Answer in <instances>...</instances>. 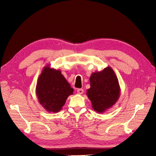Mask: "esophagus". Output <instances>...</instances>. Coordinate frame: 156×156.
<instances>
[{
	"label": "esophagus",
	"instance_id": "obj_1",
	"mask_svg": "<svg viewBox=\"0 0 156 156\" xmlns=\"http://www.w3.org/2000/svg\"><path fill=\"white\" fill-rule=\"evenodd\" d=\"M77 93H78L79 94H83V92H84V90L82 89V88H79V89H77Z\"/></svg>",
	"mask_w": 156,
	"mask_h": 156
}]
</instances>
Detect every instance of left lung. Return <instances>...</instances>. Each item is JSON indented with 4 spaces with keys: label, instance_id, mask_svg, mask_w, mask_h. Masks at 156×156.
Segmentation results:
<instances>
[{
    "label": "left lung",
    "instance_id": "left-lung-1",
    "mask_svg": "<svg viewBox=\"0 0 156 156\" xmlns=\"http://www.w3.org/2000/svg\"><path fill=\"white\" fill-rule=\"evenodd\" d=\"M90 88L87 95L92 103L93 109L103 113L119 100L120 87L113 69L108 66L100 72H95L90 77Z\"/></svg>",
    "mask_w": 156,
    "mask_h": 156
}]
</instances>
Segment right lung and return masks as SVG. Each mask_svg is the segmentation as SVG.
I'll list each match as a JSON object with an SVG mask.
<instances>
[{
	"instance_id": "right-lung-1",
	"label": "right lung",
	"mask_w": 156,
	"mask_h": 156,
	"mask_svg": "<svg viewBox=\"0 0 156 156\" xmlns=\"http://www.w3.org/2000/svg\"><path fill=\"white\" fill-rule=\"evenodd\" d=\"M73 89L61 73L60 70L46 66L37 79L36 94L40 105L49 112L62 110Z\"/></svg>"
}]
</instances>
